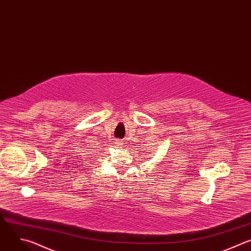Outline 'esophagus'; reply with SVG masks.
Here are the masks:
<instances>
[{
    "instance_id": "obj_1",
    "label": "esophagus",
    "mask_w": 251,
    "mask_h": 251,
    "mask_svg": "<svg viewBox=\"0 0 251 251\" xmlns=\"http://www.w3.org/2000/svg\"><path fill=\"white\" fill-rule=\"evenodd\" d=\"M117 143H118V145H120V146H123V145H122V144H123V143H122V142H121V141H118V142H117Z\"/></svg>"
}]
</instances>
